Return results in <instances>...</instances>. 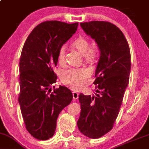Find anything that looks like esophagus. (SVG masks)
Instances as JSON below:
<instances>
[{
  "instance_id": "esophagus-1",
  "label": "esophagus",
  "mask_w": 149,
  "mask_h": 149,
  "mask_svg": "<svg viewBox=\"0 0 149 149\" xmlns=\"http://www.w3.org/2000/svg\"><path fill=\"white\" fill-rule=\"evenodd\" d=\"M72 96H73V99H74V100H77L79 98V93H77V92H73Z\"/></svg>"
}]
</instances>
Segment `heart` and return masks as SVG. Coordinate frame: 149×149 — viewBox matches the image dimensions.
<instances>
[{
	"instance_id": "1",
	"label": "heart",
	"mask_w": 149,
	"mask_h": 149,
	"mask_svg": "<svg viewBox=\"0 0 149 149\" xmlns=\"http://www.w3.org/2000/svg\"><path fill=\"white\" fill-rule=\"evenodd\" d=\"M73 46L81 54L86 55L88 59H92L94 56V51L89 50L90 43L84 37H79L73 43ZM65 46H61L58 49L57 54L58 63L63 65L65 62ZM91 74L89 70L85 68H69L62 72L61 79L65 85L71 88L79 90L83 88L86 83V80Z\"/></svg>"
}]
</instances>
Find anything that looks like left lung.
<instances>
[{"label": "left lung", "mask_w": 149, "mask_h": 149, "mask_svg": "<svg viewBox=\"0 0 149 149\" xmlns=\"http://www.w3.org/2000/svg\"><path fill=\"white\" fill-rule=\"evenodd\" d=\"M84 32L95 39L100 57L95 70L96 96L80 94V132L93 139L102 137L113 128L129 82L131 52L122 31L106 21L81 23Z\"/></svg>", "instance_id": "1"}]
</instances>
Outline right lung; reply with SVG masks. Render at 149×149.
Returning a JSON list of instances; mask_svg holds the SVG:
<instances>
[{
  "label": "right lung",
  "mask_w": 149,
  "mask_h": 149,
  "mask_svg": "<svg viewBox=\"0 0 149 149\" xmlns=\"http://www.w3.org/2000/svg\"><path fill=\"white\" fill-rule=\"evenodd\" d=\"M78 23H41L27 38L20 58L18 102L27 131L40 140L54 135L57 117L72 100V92L60 86L52 92L57 76L58 49L77 30Z\"/></svg>",
  "instance_id": "obj_1"
}]
</instances>
